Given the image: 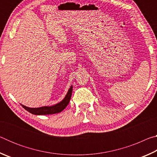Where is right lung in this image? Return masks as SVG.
I'll return each instance as SVG.
<instances>
[{
  "mask_svg": "<svg viewBox=\"0 0 157 157\" xmlns=\"http://www.w3.org/2000/svg\"><path fill=\"white\" fill-rule=\"evenodd\" d=\"M73 86L70 87L68 91L66 94L64 98L61 102L57 103L52 106H44V107H38V108H30L23 105L22 107L27 110L29 112L34 114V115H48V114L58 113L62 111L64 109L67 107L69 102H70L71 95H72Z\"/></svg>",
  "mask_w": 157,
  "mask_h": 157,
  "instance_id": "right-lung-1",
  "label": "right lung"
}]
</instances>
